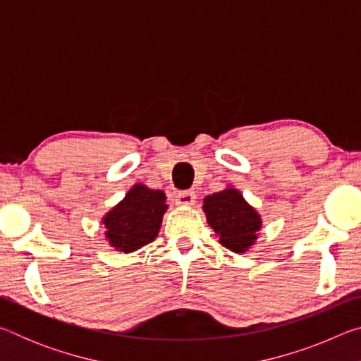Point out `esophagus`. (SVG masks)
Here are the masks:
<instances>
[{
    "label": "esophagus",
    "instance_id": "esophagus-1",
    "mask_svg": "<svg viewBox=\"0 0 361 361\" xmlns=\"http://www.w3.org/2000/svg\"><path fill=\"white\" fill-rule=\"evenodd\" d=\"M175 202L178 205H194L195 192L194 191H178L175 194Z\"/></svg>",
    "mask_w": 361,
    "mask_h": 361
}]
</instances>
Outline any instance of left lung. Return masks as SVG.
Listing matches in <instances>:
<instances>
[{
  "instance_id": "obj_1",
  "label": "left lung",
  "mask_w": 361,
  "mask_h": 361,
  "mask_svg": "<svg viewBox=\"0 0 361 361\" xmlns=\"http://www.w3.org/2000/svg\"><path fill=\"white\" fill-rule=\"evenodd\" d=\"M207 221L219 237V243L234 253H245L256 240L261 218L234 188L207 195L204 199Z\"/></svg>"
}]
</instances>
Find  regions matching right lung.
Masks as SVG:
<instances>
[{
    "mask_svg": "<svg viewBox=\"0 0 361 361\" xmlns=\"http://www.w3.org/2000/svg\"><path fill=\"white\" fill-rule=\"evenodd\" d=\"M166 210V194L135 185L124 200L103 218L109 245L119 252L130 253L152 242L157 237Z\"/></svg>",
    "mask_w": 361,
    "mask_h": 361,
    "instance_id": "add662e5",
    "label": "right lung"
}]
</instances>
